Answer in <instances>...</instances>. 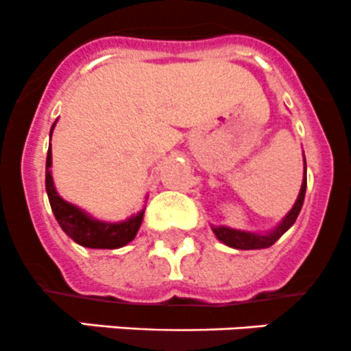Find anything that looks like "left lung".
I'll list each match as a JSON object with an SVG mask.
<instances>
[{
  "label": "left lung",
  "mask_w": 351,
  "mask_h": 351,
  "mask_svg": "<svg viewBox=\"0 0 351 351\" xmlns=\"http://www.w3.org/2000/svg\"><path fill=\"white\" fill-rule=\"evenodd\" d=\"M305 189H307V164H305L304 157V179H302L300 193H298L297 201L292 206V210L283 217V220L276 225L271 230L265 232H249V230H239V228H230L225 227V225H211V230L217 235V239L220 242H223L225 245L234 249H241V251H251V249H266L269 245L275 244L287 230L295 223L298 213L302 210V204H304L305 197Z\"/></svg>",
  "instance_id": "obj_1"
}]
</instances>
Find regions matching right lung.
Instances as JSON below:
<instances>
[{
    "label": "right lung",
    "mask_w": 351,
    "mask_h": 351,
    "mask_svg": "<svg viewBox=\"0 0 351 351\" xmlns=\"http://www.w3.org/2000/svg\"><path fill=\"white\" fill-rule=\"evenodd\" d=\"M56 123L51 128V136H53V130ZM51 165H53V152H51L49 145L46 160V191L47 197H49L51 210L56 217L59 227L62 228V232L68 237H71L76 244L88 249H119L123 245L130 244L136 237L141 221H143L145 208L123 221L97 220L92 215L86 213L85 210L68 203V201L59 196L56 187H54Z\"/></svg>",
    "instance_id": "right-lung-1"
}]
</instances>
